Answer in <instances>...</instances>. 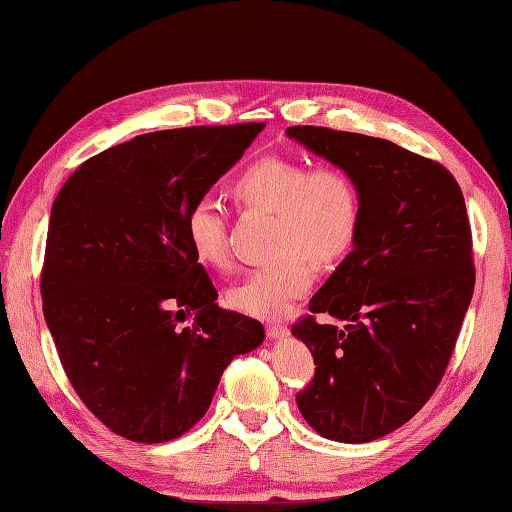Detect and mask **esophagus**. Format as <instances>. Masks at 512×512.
I'll return each mask as SVG.
<instances>
[{"mask_svg":"<svg viewBox=\"0 0 512 512\" xmlns=\"http://www.w3.org/2000/svg\"><path fill=\"white\" fill-rule=\"evenodd\" d=\"M266 335L270 339H284V337H288V328L282 326V324H268L266 326Z\"/></svg>","mask_w":512,"mask_h":512,"instance_id":"34e87169","label":"esophagus"}]
</instances>
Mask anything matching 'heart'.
<instances>
[{
    "label": "heart",
    "instance_id": "heart-1",
    "mask_svg": "<svg viewBox=\"0 0 512 512\" xmlns=\"http://www.w3.org/2000/svg\"><path fill=\"white\" fill-rule=\"evenodd\" d=\"M239 202L277 213L279 262L250 270L244 282L228 290V304L259 319L284 317L315 279L305 255L328 264L355 244L362 202L355 179L344 168H310L295 157H262L244 168L233 184ZM188 244L204 264H228L224 208L215 197H197L184 219Z\"/></svg>",
    "mask_w": 512,
    "mask_h": 512
}]
</instances>
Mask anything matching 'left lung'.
I'll return each mask as SVG.
<instances>
[{"label": "left lung", "instance_id": "left-lung-1", "mask_svg": "<svg viewBox=\"0 0 512 512\" xmlns=\"http://www.w3.org/2000/svg\"><path fill=\"white\" fill-rule=\"evenodd\" d=\"M286 135L350 173L362 202L353 250L293 326L317 366L297 406L326 439L373 442L428 402L453 355L475 288L464 195L442 164L388 139L322 126Z\"/></svg>", "mask_w": 512, "mask_h": 512}]
</instances>
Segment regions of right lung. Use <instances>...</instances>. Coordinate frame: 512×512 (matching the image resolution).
I'll list each match as a JSON object with an SVG mask.
<instances>
[{
  "instance_id": "add662e5",
  "label": "right lung",
  "mask_w": 512,
  "mask_h": 512,
  "mask_svg": "<svg viewBox=\"0 0 512 512\" xmlns=\"http://www.w3.org/2000/svg\"><path fill=\"white\" fill-rule=\"evenodd\" d=\"M262 130L250 122L137 135L79 166L50 210L48 330L90 413L130 442L182 437L233 357L264 342L257 319L217 306L184 228L188 206Z\"/></svg>"
}]
</instances>
